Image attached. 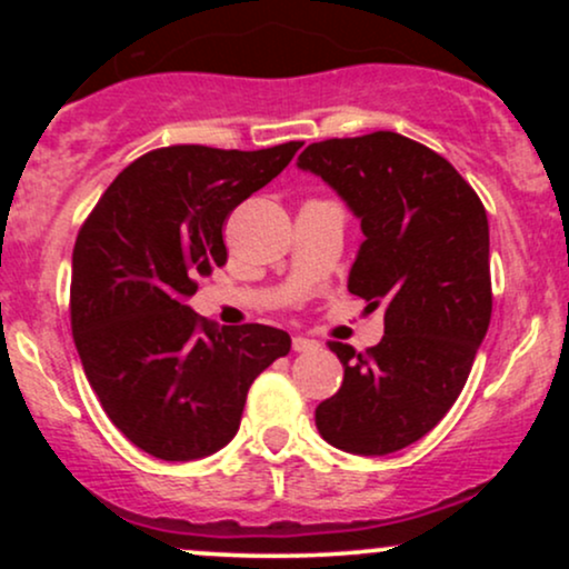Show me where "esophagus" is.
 Instances as JSON below:
<instances>
[{"label":"esophagus","instance_id":"1","mask_svg":"<svg viewBox=\"0 0 569 569\" xmlns=\"http://www.w3.org/2000/svg\"><path fill=\"white\" fill-rule=\"evenodd\" d=\"M291 348H293V352H307V350L318 348V342L316 339H307V337H293Z\"/></svg>","mask_w":569,"mask_h":569}]
</instances>
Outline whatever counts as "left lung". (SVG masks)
Listing matches in <instances>:
<instances>
[{
  "label": "left lung",
  "mask_w": 569,
  "mask_h": 569,
  "mask_svg": "<svg viewBox=\"0 0 569 569\" xmlns=\"http://www.w3.org/2000/svg\"><path fill=\"white\" fill-rule=\"evenodd\" d=\"M297 166L361 221L348 291L385 307L380 345H329L345 380L318 403V433L342 452H398L439 426L489 329L487 211L441 154L390 130L310 143Z\"/></svg>",
  "instance_id": "left-lung-1"
}]
</instances>
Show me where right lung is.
<instances>
[{"mask_svg":"<svg viewBox=\"0 0 569 569\" xmlns=\"http://www.w3.org/2000/svg\"><path fill=\"white\" fill-rule=\"evenodd\" d=\"M299 147L154 149L117 176L77 234V352L109 420L147 455L184 462L227 447L251 382L291 350L286 331L219 329L187 299L227 262L224 219Z\"/></svg>","mask_w":569,"mask_h":569,"instance_id":"add662e5","label":"right lung"}]
</instances>
